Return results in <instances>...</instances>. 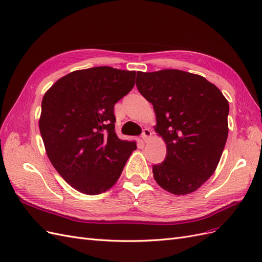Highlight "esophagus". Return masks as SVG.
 <instances>
[{
	"mask_svg": "<svg viewBox=\"0 0 262 262\" xmlns=\"http://www.w3.org/2000/svg\"><path fill=\"white\" fill-rule=\"evenodd\" d=\"M151 136H152V133H151V130H150L149 128H145V129H143L142 135H141V138H142L143 141L147 142V141L150 139Z\"/></svg>",
	"mask_w": 262,
	"mask_h": 262,
	"instance_id": "34e87169",
	"label": "esophagus"
}]
</instances>
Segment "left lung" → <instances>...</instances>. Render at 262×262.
<instances>
[{
	"label": "left lung",
	"mask_w": 262,
	"mask_h": 262,
	"mask_svg": "<svg viewBox=\"0 0 262 262\" xmlns=\"http://www.w3.org/2000/svg\"><path fill=\"white\" fill-rule=\"evenodd\" d=\"M136 86L152 103L166 158L152 166L156 182L174 195L197 190L212 175L229 134V102L200 75L180 70L137 72Z\"/></svg>",
	"instance_id": "left-lung-1"
}]
</instances>
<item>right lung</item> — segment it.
<instances>
[{
	"label": "right lung",
	"mask_w": 262,
	"mask_h": 262,
	"mask_svg": "<svg viewBox=\"0 0 262 262\" xmlns=\"http://www.w3.org/2000/svg\"><path fill=\"white\" fill-rule=\"evenodd\" d=\"M136 73L110 66L75 71L42 99L39 128L48 158L71 186L99 195L119 180L136 142L115 133L114 105L133 89Z\"/></svg>",
	"instance_id": "obj_1"
}]
</instances>
